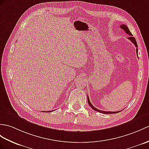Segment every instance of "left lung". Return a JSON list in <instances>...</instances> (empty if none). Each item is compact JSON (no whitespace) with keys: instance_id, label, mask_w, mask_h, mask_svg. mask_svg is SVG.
<instances>
[{"instance_id":"left-lung-1","label":"left lung","mask_w":149,"mask_h":149,"mask_svg":"<svg viewBox=\"0 0 149 149\" xmlns=\"http://www.w3.org/2000/svg\"><path fill=\"white\" fill-rule=\"evenodd\" d=\"M120 29L125 31V32H126L127 34H128V35L131 36L130 37H128V39H130V40L131 41V42H132L134 44V46H135V47H136V54H137V56H138V49H137L138 45H137V43H136V39H134V37H133L132 36H133L132 33H131L130 32V31L129 29H128V28H127V26L126 25H124V24H123V25H120ZM88 104L89 105V106H90V107H91V109H93V110H95V111H97V112H100V113H105V114H109V113H117V112H120V111H118V112H107V111H103V110H100L97 109L96 108H95V107L94 106L92 105V104L91 103L90 101H89V99L88 96Z\"/></svg>"}]
</instances>
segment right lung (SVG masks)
Returning <instances> with one entry per match:
<instances>
[{
  "label": "right lung",
  "mask_w": 149,
  "mask_h": 149,
  "mask_svg": "<svg viewBox=\"0 0 149 149\" xmlns=\"http://www.w3.org/2000/svg\"><path fill=\"white\" fill-rule=\"evenodd\" d=\"M51 111H53V110H51V111H47V112H51ZM45 112H46V111H45Z\"/></svg>",
  "instance_id": "right-lung-1"
}]
</instances>
